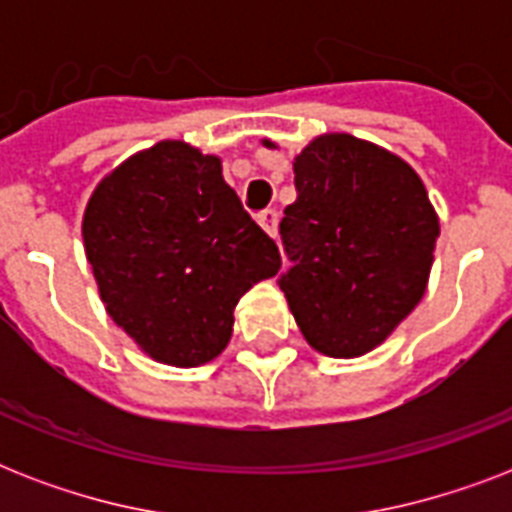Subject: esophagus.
<instances>
[{
	"label": "esophagus",
	"instance_id": "obj_1",
	"mask_svg": "<svg viewBox=\"0 0 512 512\" xmlns=\"http://www.w3.org/2000/svg\"><path fill=\"white\" fill-rule=\"evenodd\" d=\"M257 223H260V228H263L271 239H276V223H279V212H276V209H265V212H260V215H257Z\"/></svg>",
	"mask_w": 512,
	"mask_h": 512
}]
</instances>
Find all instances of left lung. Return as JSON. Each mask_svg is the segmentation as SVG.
Segmentation results:
<instances>
[{"mask_svg":"<svg viewBox=\"0 0 512 512\" xmlns=\"http://www.w3.org/2000/svg\"><path fill=\"white\" fill-rule=\"evenodd\" d=\"M292 170L297 199L284 209L281 236L295 268L279 287L313 350L364 356L428 289L436 207L412 164L348 132L313 138Z\"/></svg>","mask_w":512,"mask_h":512,"instance_id":"8db88e82","label":"left lung"}]
</instances>
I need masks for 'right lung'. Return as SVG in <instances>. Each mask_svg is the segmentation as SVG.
Instances as JSON below:
<instances>
[{
    "label": "right lung",
    "mask_w": 512,
    "mask_h": 512,
    "mask_svg": "<svg viewBox=\"0 0 512 512\" xmlns=\"http://www.w3.org/2000/svg\"><path fill=\"white\" fill-rule=\"evenodd\" d=\"M82 239L108 316L180 369L220 356L239 297L281 268L223 159L185 140H159L108 172L87 199Z\"/></svg>",
    "instance_id": "obj_1"
}]
</instances>
